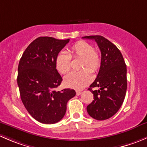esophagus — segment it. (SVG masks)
<instances>
[{"label":"esophagus","instance_id":"1","mask_svg":"<svg viewBox=\"0 0 147 147\" xmlns=\"http://www.w3.org/2000/svg\"><path fill=\"white\" fill-rule=\"evenodd\" d=\"M81 94H82V91H80V90H77V91H76L77 95H80Z\"/></svg>","mask_w":147,"mask_h":147}]
</instances>
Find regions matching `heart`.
I'll return each mask as SVG.
<instances>
[{"instance_id":"obj_1","label":"heart","mask_w":147,"mask_h":147,"mask_svg":"<svg viewBox=\"0 0 147 147\" xmlns=\"http://www.w3.org/2000/svg\"><path fill=\"white\" fill-rule=\"evenodd\" d=\"M71 58L82 59L80 69L82 70L72 72L67 75L64 80L65 84L70 88L80 90L88 85L92 80V75L90 70L95 72L100 68L101 55L90 42L78 41L71 47L68 53L60 52L56 56L55 67L60 73L67 74L70 70Z\"/></svg>"}]
</instances>
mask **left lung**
Returning a JSON list of instances; mask_svg holds the SVG:
<instances>
[{
	"instance_id": "left-lung-1",
	"label": "left lung",
	"mask_w": 147,
	"mask_h": 147,
	"mask_svg": "<svg viewBox=\"0 0 147 147\" xmlns=\"http://www.w3.org/2000/svg\"><path fill=\"white\" fill-rule=\"evenodd\" d=\"M94 40L101 51L102 63L97 78L88 89L94 100L87 107L89 115L97 120L112 117L121 107L127 91V65L119 49L101 35L84 36ZM98 90H92V88Z\"/></svg>"
}]
</instances>
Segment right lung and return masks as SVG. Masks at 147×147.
I'll list each match as a JSON object with an SVG mask.
<instances>
[{
    "mask_svg": "<svg viewBox=\"0 0 147 147\" xmlns=\"http://www.w3.org/2000/svg\"><path fill=\"white\" fill-rule=\"evenodd\" d=\"M69 39L39 37L23 53L18 68L17 82L25 107L37 121L55 124L65 116L74 90L56 91L63 78L55 67V58Z\"/></svg>",
    "mask_w": 147,
    "mask_h": 147,
    "instance_id": "add662e5",
    "label": "right lung"
}]
</instances>
